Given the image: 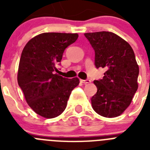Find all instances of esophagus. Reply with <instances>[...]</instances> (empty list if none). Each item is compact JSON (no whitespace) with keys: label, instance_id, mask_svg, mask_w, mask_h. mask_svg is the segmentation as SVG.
Here are the masks:
<instances>
[{"label":"esophagus","instance_id":"1","mask_svg":"<svg viewBox=\"0 0 150 150\" xmlns=\"http://www.w3.org/2000/svg\"><path fill=\"white\" fill-rule=\"evenodd\" d=\"M80 81H81V83H84V84H88V83H91L90 79H81Z\"/></svg>","mask_w":150,"mask_h":150}]
</instances>
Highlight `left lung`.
Returning <instances> with one entry per match:
<instances>
[{"label": "left lung", "mask_w": 150, "mask_h": 150, "mask_svg": "<svg viewBox=\"0 0 150 150\" xmlns=\"http://www.w3.org/2000/svg\"><path fill=\"white\" fill-rule=\"evenodd\" d=\"M95 50V65L106 69L103 79L95 80L97 92L91 99L94 110L102 116H119L136 93L139 67L128 42L109 31L86 33Z\"/></svg>", "instance_id": "1"}]
</instances>
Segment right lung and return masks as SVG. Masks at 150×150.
<instances>
[{
  "instance_id": "obj_1",
  "label": "right lung",
  "mask_w": 150,
  "mask_h": 150,
  "mask_svg": "<svg viewBox=\"0 0 150 150\" xmlns=\"http://www.w3.org/2000/svg\"><path fill=\"white\" fill-rule=\"evenodd\" d=\"M77 34L43 33L24 47L18 70V84L28 104L37 114L52 119L62 114L77 77L68 79L55 74L64 51L77 40Z\"/></svg>"
}]
</instances>
